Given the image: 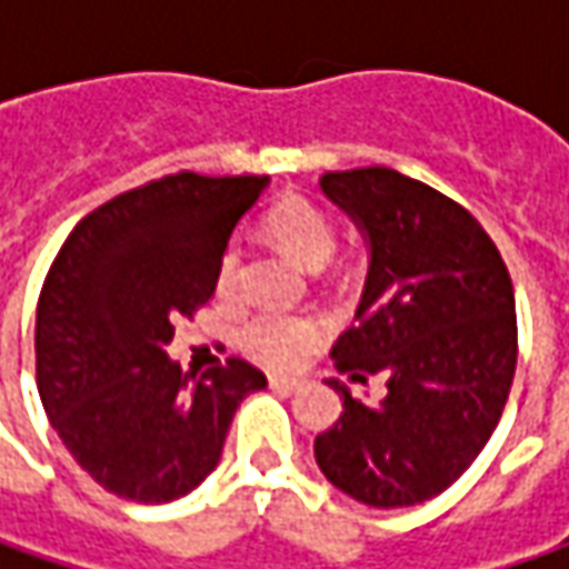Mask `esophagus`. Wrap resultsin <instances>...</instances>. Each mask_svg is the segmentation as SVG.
Listing matches in <instances>:
<instances>
[{
	"label": "esophagus",
	"instance_id": "esophagus-1",
	"mask_svg": "<svg viewBox=\"0 0 569 569\" xmlns=\"http://www.w3.org/2000/svg\"><path fill=\"white\" fill-rule=\"evenodd\" d=\"M269 386H272L274 392H284V396H291V392H297L303 382L295 380V377H278V373H274V377H269Z\"/></svg>",
	"mask_w": 569,
	"mask_h": 569
}]
</instances>
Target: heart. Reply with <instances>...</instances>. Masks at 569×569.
Listing matches in <instances>:
<instances>
[{
	"mask_svg": "<svg viewBox=\"0 0 569 569\" xmlns=\"http://www.w3.org/2000/svg\"><path fill=\"white\" fill-rule=\"evenodd\" d=\"M266 228L300 266H307L313 272H319L339 247V233H336L332 218L303 196H284L278 206H272V211L266 214ZM240 266H243V250L237 240H230L218 256V291L221 295H230L237 288ZM319 339H322V322L317 317H278V313L252 317L240 332V341L252 358L272 363V367H291Z\"/></svg>",
	"mask_w": 569,
	"mask_h": 569,
	"instance_id": "1",
	"label": "heart"
}]
</instances>
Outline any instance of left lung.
Here are the masks:
<instances>
[{
  "label": "left lung",
  "mask_w": 569,
  "mask_h": 569,
  "mask_svg": "<svg viewBox=\"0 0 569 569\" xmlns=\"http://www.w3.org/2000/svg\"><path fill=\"white\" fill-rule=\"evenodd\" d=\"M319 187L370 250L361 307L332 358L355 382L382 377L386 396L363 402L326 380L345 411L317 437V466L367 507H415L469 469L503 415L513 281L466 208L399 170H339Z\"/></svg>",
  "instance_id": "left-lung-1"
}]
</instances>
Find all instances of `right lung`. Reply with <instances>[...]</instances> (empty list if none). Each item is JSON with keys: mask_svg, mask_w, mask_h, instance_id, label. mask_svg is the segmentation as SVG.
Segmentation results:
<instances>
[{"mask_svg": "<svg viewBox=\"0 0 569 569\" xmlns=\"http://www.w3.org/2000/svg\"><path fill=\"white\" fill-rule=\"evenodd\" d=\"M269 177L173 173L81 218L37 303L40 402L103 491L170 503L214 471L266 373L240 358L196 380L167 358L173 319L218 288V256Z\"/></svg>", "mask_w": 569, "mask_h": 569, "instance_id": "obj_1", "label": "right lung"}]
</instances>
